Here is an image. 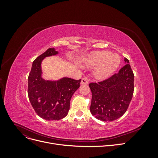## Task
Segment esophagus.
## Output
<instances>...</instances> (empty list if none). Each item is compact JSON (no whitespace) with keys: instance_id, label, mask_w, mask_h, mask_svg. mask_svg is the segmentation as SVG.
Listing matches in <instances>:
<instances>
[{"instance_id":"esophagus-1","label":"esophagus","mask_w":158,"mask_h":158,"mask_svg":"<svg viewBox=\"0 0 158 158\" xmlns=\"http://www.w3.org/2000/svg\"><path fill=\"white\" fill-rule=\"evenodd\" d=\"M88 82L89 80L86 77H84L82 79V81H81V84H88Z\"/></svg>"}]
</instances>
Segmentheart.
Returning a JSON list of instances; mask_svg holds the SVG:
<instances>
[{"instance_id": "heart-1", "label": "heart", "mask_w": 158, "mask_h": 158, "mask_svg": "<svg viewBox=\"0 0 158 158\" xmlns=\"http://www.w3.org/2000/svg\"><path fill=\"white\" fill-rule=\"evenodd\" d=\"M121 59L117 54L109 51H96L90 54L85 60V63L89 67H96L95 77L104 80L109 77L118 67Z\"/></svg>"}]
</instances>
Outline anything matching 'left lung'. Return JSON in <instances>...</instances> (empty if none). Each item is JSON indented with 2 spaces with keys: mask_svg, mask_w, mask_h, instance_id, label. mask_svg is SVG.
<instances>
[{
  "mask_svg": "<svg viewBox=\"0 0 158 158\" xmlns=\"http://www.w3.org/2000/svg\"><path fill=\"white\" fill-rule=\"evenodd\" d=\"M118 73L102 82L89 83L92 94L90 112L103 121H113L123 116L128 107L134 93L133 72L129 60Z\"/></svg>",
  "mask_w": 158,
  "mask_h": 158,
  "instance_id": "left-lung-1",
  "label": "left lung"
}]
</instances>
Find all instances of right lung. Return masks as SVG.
Here are the masks:
<instances>
[{
  "instance_id": "add662e5",
  "label": "right lung",
  "mask_w": 158,
  "mask_h": 158,
  "mask_svg": "<svg viewBox=\"0 0 158 158\" xmlns=\"http://www.w3.org/2000/svg\"><path fill=\"white\" fill-rule=\"evenodd\" d=\"M58 54L49 48L33 60L28 76V98L35 113L47 121L65 117L70 109L73 94L80 87L81 79L63 78L57 81L45 80L41 77V64L47 56Z\"/></svg>"
}]
</instances>
